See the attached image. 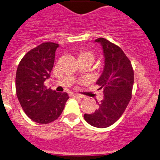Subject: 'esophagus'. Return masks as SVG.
<instances>
[{
	"instance_id": "1",
	"label": "esophagus",
	"mask_w": 160,
	"mask_h": 160,
	"mask_svg": "<svg viewBox=\"0 0 160 160\" xmlns=\"http://www.w3.org/2000/svg\"><path fill=\"white\" fill-rule=\"evenodd\" d=\"M72 95L73 97H75V98H83V96L78 93H72Z\"/></svg>"
}]
</instances>
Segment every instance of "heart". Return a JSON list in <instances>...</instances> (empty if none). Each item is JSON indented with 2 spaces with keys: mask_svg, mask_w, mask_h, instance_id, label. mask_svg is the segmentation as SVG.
Returning a JSON list of instances; mask_svg holds the SVG:
<instances>
[{
  "mask_svg": "<svg viewBox=\"0 0 160 160\" xmlns=\"http://www.w3.org/2000/svg\"><path fill=\"white\" fill-rule=\"evenodd\" d=\"M95 59V55L92 50H88V49H83L80 50V52L77 54V61L79 62H87L89 65H92Z\"/></svg>",
  "mask_w": 160,
  "mask_h": 160,
  "instance_id": "b5f03b06",
  "label": "heart"
}]
</instances>
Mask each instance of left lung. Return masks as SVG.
<instances>
[{
    "mask_svg": "<svg viewBox=\"0 0 160 160\" xmlns=\"http://www.w3.org/2000/svg\"><path fill=\"white\" fill-rule=\"evenodd\" d=\"M100 42L105 58V66L97 84L103 90L104 98L93 114H84L88 123L97 128H107L117 122L132 98L134 72L130 60L118 46L104 38Z\"/></svg>",
    "mask_w": 160,
    "mask_h": 160,
    "instance_id": "left-lung-1",
    "label": "left lung"
}]
</instances>
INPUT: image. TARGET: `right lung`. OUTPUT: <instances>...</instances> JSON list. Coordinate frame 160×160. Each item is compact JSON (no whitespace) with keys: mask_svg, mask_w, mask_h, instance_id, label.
<instances>
[{"mask_svg":"<svg viewBox=\"0 0 160 160\" xmlns=\"http://www.w3.org/2000/svg\"><path fill=\"white\" fill-rule=\"evenodd\" d=\"M58 43L43 42L23 56L16 70V95L25 114L34 122L48 124L62 114L68 95L47 88Z\"/></svg>","mask_w":160,"mask_h":160,"instance_id":"add662e5","label":"right lung"}]
</instances>
